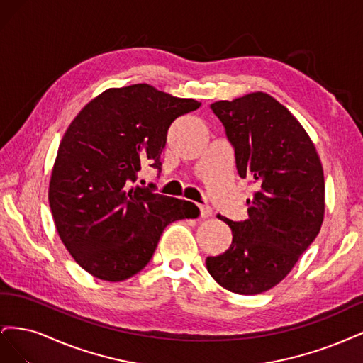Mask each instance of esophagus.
<instances>
[{
	"label": "esophagus",
	"mask_w": 363,
	"mask_h": 363,
	"mask_svg": "<svg viewBox=\"0 0 363 363\" xmlns=\"http://www.w3.org/2000/svg\"><path fill=\"white\" fill-rule=\"evenodd\" d=\"M200 216L201 218L212 216V208L208 207V206H200Z\"/></svg>",
	"instance_id": "1"
}]
</instances>
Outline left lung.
Wrapping results in <instances>:
<instances>
[{"mask_svg":"<svg viewBox=\"0 0 363 363\" xmlns=\"http://www.w3.org/2000/svg\"><path fill=\"white\" fill-rule=\"evenodd\" d=\"M235 150L240 177L257 184L248 219L232 221V245L206 259L227 291L255 295L276 286L309 248L324 219V172L306 130L263 92L211 104Z\"/></svg>","mask_w":363,"mask_h":363,"instance_id":"left-lung-1","label":"left lung"}]
</instances>
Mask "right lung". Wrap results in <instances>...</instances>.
Segmentation results:
<instances>
[{
    "label": "right lung",
    "mask_w": 363,
    "mask_h": 363,
    "mask_svg": "<svg viewBox=\"0 0 363 363\" xmlns=\"http://www.w3.org/2000/svg\"><path fill=\"white\" fill-rule=\"evenodd\" d=\"M200 104L131 84L98 95L68 127L48 200L62 242L94 277L135 276L155 255L164 227L196 215L192 203L133 183L144 163L160 174L169 125Z\"/></svg>",
    "instance_id": "add662e5"
}]
</instances>
